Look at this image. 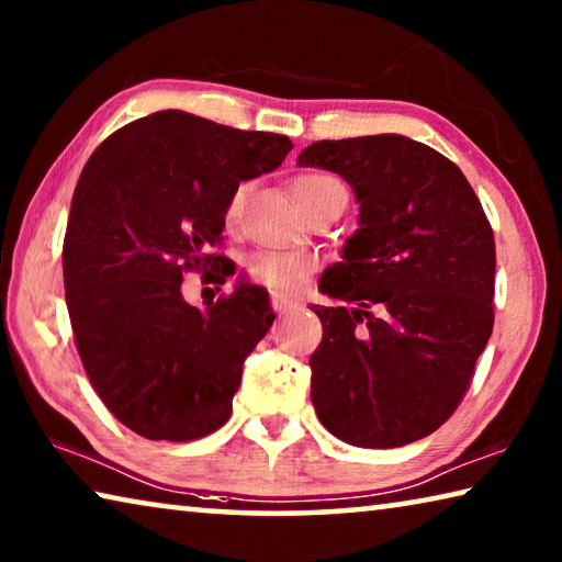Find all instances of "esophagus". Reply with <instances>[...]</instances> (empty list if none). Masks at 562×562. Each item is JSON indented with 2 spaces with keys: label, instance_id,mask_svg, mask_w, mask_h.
I'll use <instances>...</instances> for the list:
<instances>
[{
  "label": "esophagus",
  "instance_id": "1",
  "mask_svg": "<svg viewBox=\"0 0 562 562\" xmlns=\"http://www.w3.org/2000/svg\"><path fill=\"white\" fill-rule=\"evenodd\" d=\"M270 304H272L274 312H290L292 307H297V302L290 300V297H284V294H278V292H272Z\"/></svg>",
  "mask_w": 562,
  "mask_h": 562
}]
</instances>
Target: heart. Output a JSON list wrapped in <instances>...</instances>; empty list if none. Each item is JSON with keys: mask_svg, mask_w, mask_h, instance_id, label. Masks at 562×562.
Segmentation results:
<instances>
[{"mask_svg": "<svg viewBox=\"0 0 562 562\" xmlns=\"http://www.w3.org/2000/svg\"><path fill=\"white\" fill-rule=\"evenodd\" d=\"M292 198L302 211H310L322 198L331 193H347L337 178L327 173H300L290 180ZM247 198V186H237L225 205V223L235 225ZM317 270V260L307 252H258L247 262V278L255 284L278 292H297L304 280Z\"/></svg>", "mask_w": 562, "mask_h": 562, "instance_id": "obj_1", "label": "heart"}]
</instances>
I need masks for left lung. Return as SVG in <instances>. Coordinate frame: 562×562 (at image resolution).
<instances>
[{
	"label": "left lung",
	"instance_id": "obj_1",
	"mask_svg": "<svg viewBox=\"0 0 562 562\" xmlns=\"http://www.w3.org/2000/svg\"><path fill=\"white\" fill-rule=\"evenodd\" d=\"M300 166L335 170L359 201V231L319 290L351 307H312V404L361 449L434 434L459 408L493 331L496 240L459 166L396 133L317 140Z\"/></svg>",
	"mask_w": 562,
	"mask_h": 562
}]
</instances>
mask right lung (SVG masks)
<instances>
[{
	"label": "right lung",
	"mask_w": 562,
	"mask_h": 562,
	"mask_svg": "<svg viewBox=\"0 0 562 562\" xmlns=\"http://www.w3.org/2000/svg\"><path fill=\"white\" fill-rule=\"evenodd\" d=\"M288 136L158 111L93 150L64 235L66 307L91 386L123 426L150 441H195L231 418L243 361L268 335L258 284L198 310L188 272L223 284L225 205L240 180L278 168Z\"/></svg>",
	"instance_id": "add662e5"
}]
</instances>
